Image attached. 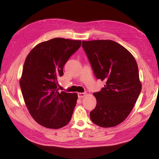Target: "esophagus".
I'll list each match as a JSON object with an SVG mask.
<instances>
[{"instance_id":"1","label":"esophagus","mask_w":159,"mask_h":159,"mask_svg":"<svg viewBox=\"0 0 159 159\" xmlns=\"http://www.w3.org/2000/svg\"><path fill=\"white\" fill-rule=\"evenodd\" d=\"M78 95L79 98H82L87 95V93H78Z\"/></svg>"}]
</instances>
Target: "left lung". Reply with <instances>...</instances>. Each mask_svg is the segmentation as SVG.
<instances>
[{"mask_svg": "<svg viewBox=\"0 0 159 159\" xmlns=\"http://www.w3.org/2000/svg\"><path fill=\"white\" fill-rule=\"evenodd\" d=\"M82 47L97 78L105 81L93 93L97 105L90 118L98 126H116L128 116L141 91L138 64L132 53L112 40L83 41Z\"/></svg>", "mask_w": 159, "mask_h": 159, "instance_id": "obj_1", "label": "left lung"}]
</instances>
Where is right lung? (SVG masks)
Instances as JSON below:
<instances>
[{
    "label": "right lung",
    "mask_w": 159,
    "mask_h": 159,
    "mask_svg": "<svg viewBox=\"0 0 159 159\" xmlns=\"http://www.w3.org/2000/svg\"><path fill=\"white\" fill-rule=\"evenodd\" d=\"M80 40L54 38L32 48L24 62L20 85L32 118L47 128L58 129L72 118L78 94L58 91L57 78L81 46Z\"/></svg>",
    "instance_id": "obj_1"
}]
</instances>
